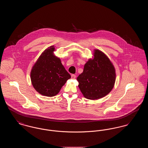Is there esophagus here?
<instances>
[{
  "mask_svg": "<svg viewBox=\"0 0 148 148\" xmlns=\"http://www.w3.org/2000/svg\"><path fill=\"white\" fill-rule=\"evenodd\" d=\"M75 77H76V75H74V74H72V75H71V78L72 79H75Z\"/></svg>",
  "mask_w": 148,
  "mask_h": 148,
  "instance_id": "obj_1",
  "label": "esophagus"
}]
</instances>
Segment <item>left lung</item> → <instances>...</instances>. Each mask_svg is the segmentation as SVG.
I'll use <instances>...</instances> for the list:
<instances>
[{
	"label": "left lung",
	"mask_w": 148,
	"mask_h": 148,
	"mask_svg": "<svg viewBox=\"0 0 148 148\" xmlns=\"http://www.w3.org/2000/svg\"><path fill=\"white\" fill-rule=\"evenodd\" d=\"M116 74L114 66L106 54L94 50V59L85 64L83 72L77 77L78 86L85 98H101L113 89Z\"/></svg>",
	"instance_id": "left-lung-1"
}]
</instances>
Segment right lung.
I'll use <instances>...</instances> for the list:
<instances>
[{
  "instance_id": "1",
  "label": "right lung",
  "mask_w": 148,
  "mask_h": 148,
  "mask_svg": "<svg viewBox=\"0 0 148 148\" xmlns=\"http://www.w3.org/2000/svg\"><path fill=\"white\" fill-rule=\"evenodd\" d=\"M54 46L45 50L30 73L32 83L35 90L42 95L49 97L58 94L71 77L60 59L54 55Z\"/></svg>"
}]
</instances>
